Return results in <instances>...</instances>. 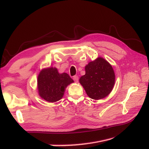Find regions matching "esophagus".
Here are the masks:
<instances>
[{"label": "esophagus", "mask_w": 149, "mask_h": 149, "mask_svg": "<svg viewBox=\"0 0 149 149\" xmlns=\"http://www.w3.org/2000/svg\"><path fill=\"white\" fill-rule=\"evenodd\" d=\"M73 79L75 82H78V79H79V78L78 76H73Z\"/></svg>", "instance_id": "1"}]
</instances>
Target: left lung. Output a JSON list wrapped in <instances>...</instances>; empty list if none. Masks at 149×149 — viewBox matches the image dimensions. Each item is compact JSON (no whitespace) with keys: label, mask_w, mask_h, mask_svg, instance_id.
Here are the masks:
<instances>
[{"label":"left lung","mask_w":149,"mask_h":149,"mask_svg":"<svg viewBox=\"0 0 149 149\" xmlns=\"http://www.w3.org/2000/svg\"><path fill=\"white\" fill-rule=\"evenodd\" d=\"M116 76L112 65L104 58L97 57L85 66V74L79 78L87 95L99 100L107 96L115 84Z\"/></svg>","instance_id":"obj_1"}]
</instances>
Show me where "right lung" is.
I'll use <instances>...</instances> for the list:
<instances>
[{
    "mask_svg": "<svg viewBox=\"0 0 149 149\" xmlns=\"http://www.w3.org/2000/svg\"><path fill=\"white\" fill-rule=\"evenodd\" d=\"M74 83L66 73H60L55 67H48L40 71L37 78L39 96L49 102H55L63 97L66 87Z\"/></svg>",
    "mask_w": 149,
    "mask_h": 149,
    "instance_id": "obj_1",
    "label": "right lung"
}]
</instances>
